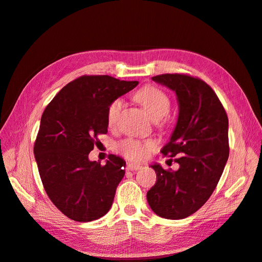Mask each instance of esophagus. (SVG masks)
<instances>
[{
  "label": "esophagus",
  "instance_id": "esophagus-1",
  "mask_svg": "<svg viewBox=\"0 0 262 262\" xmlns=\"http://www.w3.org/2000/svg\"><path fill=\"white\" fill-rule=\"evenodd\" d=\"M142 166L141 165H139V164H133V163H127L126 164V169H129V170H138V169H140Z\"/></svg>",
  "mask_w": 262,
  "mask_h": 262
}]
</instances>
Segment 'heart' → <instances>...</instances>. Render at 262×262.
Segmentation results:
<instances>
[{
    "instance_id": "obj_1",
    "label": "heart",
    "mask_w": 262,
    "mask_h": 262,
    "mask_svg": "<svg viewBox=\"0 0 262 262\" xmlns=\"http://www.w3.org/2000/svg\"><path fill=\"white\" fill-rule=\"evenodd\" d=\"M136 100L140 104L148 115L152 120H161L166 115L170 107V100L163 90L154 86H146L136 94ZM122 110V100L116 98L111 101L107 108V121L110 125H114ZM156 148L154 140H138V139L127 138L116 145V150L131 161H142L148 154Z\"/></svg>"
}]
</instances>
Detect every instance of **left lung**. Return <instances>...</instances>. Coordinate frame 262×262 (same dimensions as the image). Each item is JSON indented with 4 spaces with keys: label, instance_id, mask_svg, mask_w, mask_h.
Here are the masks:
<instances>
[{
    "label": "left lung",
    "instance_id": "8db88e82",
    "mask_svg": "<svg viewBox=\"0 0 262 262\" xmlns=\"http://www.w3.org/2000/svg\"><path fill=\"white\" fill-rule=\"evenodd\" d=\"M151 79L178 98V122L162 154L176 156L180 168L150 165L157 180L147 200L156 215L183 220L206 204L223 174L229 154L227 114L215 92L199 78L167 73Z\"/></svg>",
    "mask_w": 262,
    "mask_h": 262
}]
</instances>
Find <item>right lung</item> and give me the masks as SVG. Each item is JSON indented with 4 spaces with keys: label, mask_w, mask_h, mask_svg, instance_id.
I'll list each match as a JSON object with an SVG mask.
<instances>
[{
    "label": "right lung",
    "mask_w": 262,
    "mask_h": 262,
    "mask_svg": "<svg viewBox=\"0 0 262 262\" xmlns=\"http://www.w3.org/2000/svg\"><path fill=\"white\" fill-rule=\"evenodd\" d=\"M110 76H82L63 87L41 115L34 155L51 201L76 222H92L111 209L125 174V161L110 155L89 161L98 135L107 133L112 100L137 87Z\"/></svg>",
    "instance_id": "right-lung-1"
}]
</instances>
